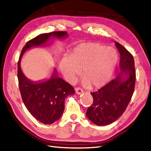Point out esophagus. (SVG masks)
<instances>
[{"mask_svg": "<svg viewBox=\"0 0 151 151\" xmlns=\"http://www.w3.org/2000/svg\"><path fill=\"white\" fill-rule=\"evenodd\" d=\"M75 91L76 93H77V95H81V93H83V89L81 88V87H77L75 88Z\"/></svg>", "mask_w": 151, "mask_h": 151, "instance_id": "34e87169", "label": "esophagus"}]
</instances>
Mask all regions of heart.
<instances>
[{
    "instance_id": "b5f03b06",
    "label": "heart",
    "mask_w": 151,
    "mask_h": 151,
    "mask_svg": "<svg viewBox=\"0 0 151 151\" xmlns=\"http://www.w3.org/2000/svg\"><path fill=\"white\" fill-rule=\"evenodd\" d=\"M117 63V55L112 48L100 43L79 44L60 63V68L70 81H74L82 71L83 84L97 88L111 78Z\"/></svg>"
}]
</instances>
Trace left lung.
Here are the masks:
<instances>
[{
    "label": "left lung",
    "instance_id": "8db88e82",
    "mask_svg": "<svg viewBox=\"0 0 151 151\" xmlns=\"http://www.w3.org/2000/svg\"><path fill=\"white\" fill-rule=\"evenodd\" d=\"M115 44L120 53L119 67L129 77L124 81L118 74L99 90L91 93L93 102L88 108L86 116L98 126L110 124L120 117L128 107L135 89L136 72L133 56L119 43L116 42Z\"/></svg>",
    "mask_w": 151,
    "mask_h": 151
}]
</instances>
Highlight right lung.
<instances>
[{
  "instance_id": "right-lung-1",
  "label": "right lung",
  "mask_w": 151,
  "mask_h": 151,
  "mask_svg": "<svg viewBox=\"0 0 151 151\" xmlns=\"http://www.w3.org/2000/svg\"><path fill=\"white\" fill-rule=\"evenodd\" d=\"M67 35L66 32L56 31L39 35L28 41L22 49L18 62V79L19 91L24 104L37 120L50 124L62 116L65 98L74 94V87L56 76V72L46 82L35 83L28 80L20 68V60L27 50L32 46L45 44L51 36L58 38Z\"/></svg>"
}]
</instances>
